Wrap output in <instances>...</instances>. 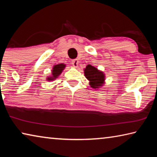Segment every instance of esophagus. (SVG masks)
Here are the masks:
<instances>
[{"label":"esophagus","instance_id":"34e87169","mask_svg":"<svg viewBox=\"0 0 157 157\" xmlns=\"http://www.w3.org/2000/svg\"><path fill=\"white\" fill-rule=\"evenodd\" d=\"M78 63H79V62L78 59H73L72 61V64L73 65L74 67H75V68H77L78 66Z\"/></svg>","mask_w":157,"mask_h":157}]
</instances>
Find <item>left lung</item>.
<instances>
[{"mask_svg": "<svg viewBox=\"0 0 157 157\" xmlns=\"http://www.w3.org/2000/svg\"><path fill=\"white\" fill-rule=\"evenodd\" d=\"M84 75L89 81V84L93 89H98L105 83V76L102 71L91 65H87L84 68Z\"/></svg>", "mask_w": 157, "mask_h": 157, "instance_id": "1", "label": "left lung"}]
</instances>
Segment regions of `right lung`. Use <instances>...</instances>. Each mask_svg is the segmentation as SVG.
Here are the masks:
<instances>
[{"label": "right lung", "mask_w": 157, "mask_h": 157, "mask_svg": "<svg viewBox=\"0 0 157 157\" xmlns=\"http://www.w3.org/2000/svg\"><path fill=\"white\" fill-rule=\"evenodd\" d=\"M66 65L64 63H59V64L55 65L53 66L52 70V75L47 78V80L48 81H52L55 80V79L58 78V76H59L61 73H62L63 69L65 68Z\"/></svg>", "instance_id": "add662e5"}]
</instances>
